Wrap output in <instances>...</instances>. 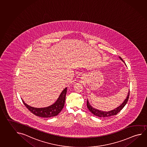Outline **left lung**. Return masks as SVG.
I'll return each mask as SVG.
<instances>
[{"label":"left lung","mask_w":147,"mask_h":147,"mask_svg":"<svg viewBox=\"0 0 147 147\" xmlns=\"http://www.w3.org/2000/svg\"><path fill=\"white\" fill-rule=\"evenodd\" d=\"M119 58L120 59V60L122 61L123 62H125L124 61L122 60L121 57H119ZM129 92H128V94H127L126 99L125 100V101L123 102L122 104H121L120 105H119L117 108H115L114 110H111V111H107V112L102 111H101V110H98L97 109L94 108L91 105H90V102L88 101V99H87V108H88V110H90V112H91L94 115L96 116H98V117L105 118V117H110V116H114V115H117L121 110H122V109L125 105L127 104V101L129 100Z\"/></svg>","instance_id":"1"}]
</instances>
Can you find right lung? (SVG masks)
I'll return each instance as SVG.
<instances>
[{
	"mask_svg": "<svg viewBox=\"0 0 147 147\" xmlns=\"http://www.w3.org/2000/svg\"><path fill=\"white\" fill-rule=\"evenodd\" d=\"M67 90V87L65 88L55 103L47 107L41 108L32 107L25 103L23 100H22L26 107L36 116L44 118L54 117L60 113L64 106Z\"/></svg>",
	"mask_w": 147,
	"mask_h": 147,
	"instance_id": "obj_1",
	"label": "right lung"
}]
</instances>
